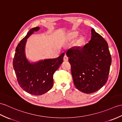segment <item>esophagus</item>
<instances>
[{"mask_svg":"<svg viewBox=\"0 0 122 122\" xmlns=\"http://www.w3.org/2000/svg\"><path fill=\"white\" fill-rule=\"evenodd\" d=\"M64 61H68V57H67V56L66 55H65V56H64Z\"/></svg>","mask_w":122,"mask_h":122,"instance_id":"esophagus-1","label":"esophagus"}]
</instances>
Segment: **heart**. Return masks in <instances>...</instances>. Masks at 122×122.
Returning <instances> with one entry per match:
<instances>
[{"mask_svg":"<svg viewBox=\"0 0 122 122\" xmlns=\"http://www.w3.org/2000/svg\"><path fill=\"white\" fill-rule=\"evenodd\" d=\"M75 36H76L75 35H71V37H75ZM82 41V40L81 39H80V42H81Z\"/></svg>","mask_w":122,"mask_h":122,"instance_id":"obj_1","label":"heart"}]
</instances>
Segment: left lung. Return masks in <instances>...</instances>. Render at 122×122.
<instances>
[{"label":"left lung","instance_id":"1","mask_svg":"<svg viewBox=\"0 0 122 122\" xmlns=\"http://www.w3.org/2000/svg\"><path fill=\"white\" fill-rule=\"evenodd\" d=\"M91 39L83 47L68 50L73 83L83 93H93L99 90L108 79L111 56L107 41L93 28Z\"/></svg>","mask_w":122,"mask_h":122}]
</instances>
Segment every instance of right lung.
<instances>
[{
	"label": "right lung",
	"mask_w": 122,
	"mask_h": 122,
	"mask_svg": "<svg viewBox=\"0 0 122 122\" xmlns=\"http://www.w3.org/2000/svg\"><path fill=\"white\" fill-rule=\"evenodd\" d=\"M39 27L31 29L17 46L13 66L20 86L24 91L34 95H41L50 91L53 85V74L63 62L64 53L56 58L46 59L30 63L26 58L27 39Z\"/></svg>",
	"instance_id": "1"
}]
</instances>
